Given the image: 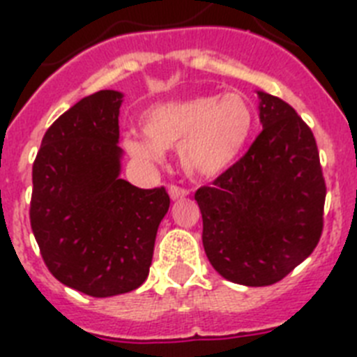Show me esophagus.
Masks as SVG:
<instances>
[{"instance_id": "1", "label": "esophagus", "mask_w": 357, "mask_h": 357, "mask_svg": "<svg viewBox=\"0 0 357 357\" xmlns=\"http://www.w3.org/2000/svg\"><path fill=\"white\" fill-rule=\"evenodd\" d=\"M169 196L172 199H181V197H187L188 196V190L187 188L179 187V185H170L169 187Z\"/></svg>"}]
</instances>
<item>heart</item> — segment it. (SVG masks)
<instances>
[{"label": "heart", "instance_id": "1", "mask_svg": "<svg viewBox=\"0 0 357 357\" xmlns=\"http://www.w3.org/2000/svg\"><path fill=\"white\" fill-rule=\"evenodd\" d=\"M255 126L252 105L237 93L199 95L153 105L142 119L145 136L127 135L132 158L158 161L179 145V161L192 178H215L243 154Z\"/></svg>", "mask_w": 357, "mask_h": 357}]
</instances>
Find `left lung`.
<instances>
[{
    "label": "left lung",
    "instance_id": "1",
    "mask_svg": "<svg viewBox=\"0 0 357 357\" xmlns=\"http://www.w3.org/2000/svg\"><path fill=\"white\" fill-rule=\"evenodd\" d=\"M259 97L262 131L194 196L210 264L250 287L282 280L314 252L327 194L311 127L282 98Z\"/></svg>",
    "mask_w": 357,
    "mask_h": 357
}]
</instances>
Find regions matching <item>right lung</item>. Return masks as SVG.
<instances>
[{"label":"right lung","mask_w":357,"mask_h":357,"mask_svg":"<svg viewBox=\"0 0 357 357\" xmlns=\"http://www.w3.org/2000/svg\"><path fill=\"white\" fill-rule=\"evenodd\" d=\"M122 93L84 97L48 127L32 167L30 225L48 271L105 298L140 287L153 262L165 187L120 179Z\"/></svg>","instance_id":"add662e5"}]
</instances>
